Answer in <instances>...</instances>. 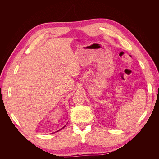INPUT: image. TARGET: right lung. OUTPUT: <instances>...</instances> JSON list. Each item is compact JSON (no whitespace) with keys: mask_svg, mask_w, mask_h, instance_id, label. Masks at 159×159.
<instances>
[{"mask_svg":"<svg viewBox=\"0 0 159 159\" xmlns=\"http://www.w3.org/2000/svg\"><path fill=\"white\" fill-rule=\"evenodd\" d=\"M66 127V125H65V126H64V127H62V128H61V129H64V127ZM61 129H60V130H58V131H60V130H61Z\"/></svg>","mask_w":159,"mask_h":159,"instance_id":"1","label":"right lung"}]
</instances>
